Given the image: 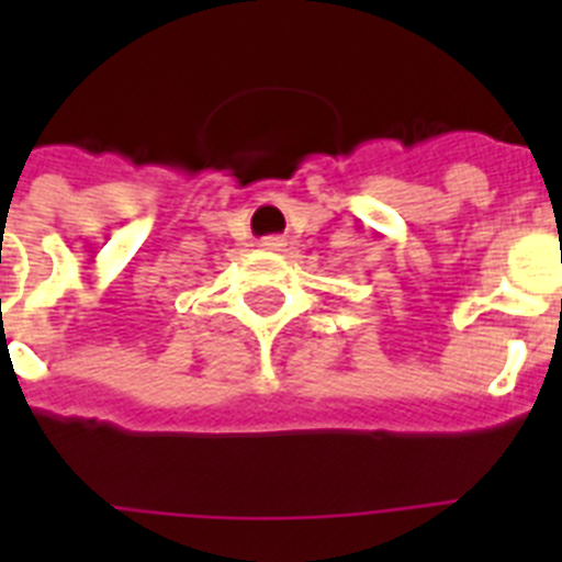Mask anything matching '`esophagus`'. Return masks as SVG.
Returning <instances> with one entry per match:
<instances>
[{
    "label": "esophagus",
    "mask_w": 562,
    "mask_h": 562,
    "mask_svg": "<svg viewBox=\"0 0 562 562\" xmlns=\"http://www.w3.org/2000/svg\"><path fill=\"white\" fill-rule=\"evenodd\" d=\"M284 245H286V241L281 236H267V238H261V241H258V247H261V250H270V252H278Z\"/></svg>",
    "instance_id": "34e87169"
}]
</instances>
